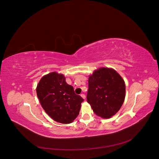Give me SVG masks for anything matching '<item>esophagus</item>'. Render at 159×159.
Segmentation results:
<instances>
[{"mask_svg": "<svg viewBox=\"0 0 159 159\" xmlns=\"http://www.w3.org/2000/svg\"><path fill=\"white\" fill-rule=\"evenodd\" d=\"M80 96H81L84 99H85V95L84 94H83V93H82V94H81V95H80Z\"/></svg>", "mask_w": 159, "mask_h": 159, "instance_id": "34e87169", "label": "esophagus"}]
</instances>
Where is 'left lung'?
I'll return each instance as SVG.
<instances>
[{
	"instance_id": "obj_1",
	"label": "left lung",
	"mask_w": 159,
	"mask_h": 159,
	"mask_svg": "<svg viewBox=\"0 0 159 159\" xmlns=\"http://www.w3.org/2000/svg\"><path fill=\"white\" fill-rule=\"evenodd\" d=\"M87 100L93 112L104 119L114 116L120 109L125 97V85L114 69L102 67L89 77Z\"/></svg>"
}]
</instances>
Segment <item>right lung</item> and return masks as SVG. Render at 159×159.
Wrapping results in <instances>:
<instances>
[{"label":"right lung","mask_w":159,"mask_h":159,"mask_svg":"<svg viewBox=\"0 0 159 159\" xmlns=\"http://www.w3.org/2000/svg\"><path fill=\"white\" fill-rule=\"evenodd\" d=\"M36 92L42 108L54 120L70 124L79 114L84 99L75 93L64 75L54 72L44 75Z\"/></svg>","instance_id":"obj_1"}]
</instances>
